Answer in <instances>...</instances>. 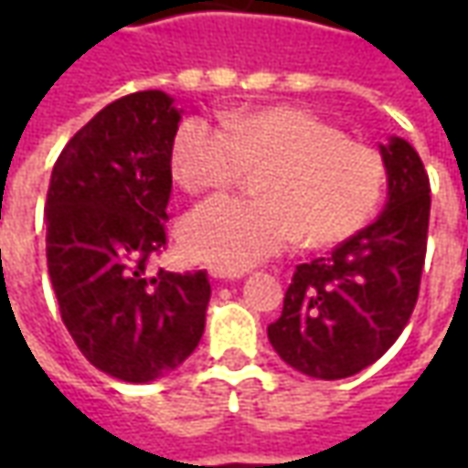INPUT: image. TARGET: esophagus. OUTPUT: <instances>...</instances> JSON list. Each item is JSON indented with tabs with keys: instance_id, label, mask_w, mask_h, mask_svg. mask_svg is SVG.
I'll return each instance as SVG.
<instances>
[{
	"instance_id": "34e87169",
	"label": "esophagus",
	"mask_w": 468,
	"mask_h": 468,
	"mask_svg": "<svg viewBox=\"0 0 468 468\" xmlns=\"http://www.w3.org/2000/svg\"><path fill=\"white\" fill-rule=\"evenodd\" d=\"M210 275L218 281H238L243 278L245 271H235V268H225V265H210Z\"/></svg>"
}]
</instances>
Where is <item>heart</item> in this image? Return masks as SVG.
<instances>
[{
    "instance_id": "obj_1",
    "label": "heart",
    "mask_w": 468,
    "mask_h": 468,
    "mask_svg": "<svg viewBox=\"0 0 468 468\" xmlns=\"http://www.w3.org/2000/svg\"><path fill=\"white\" fill-rule=\"evenodd\" d=\"M173 175L187 193H218L258 175L263 197H218L187 215L183 243L205 263L248 268L303 238L308 248L358 233L381 203L386 165L373 147L311 110L261 107L218 127L190 117L177 127Z\"/></svg>"
}]
</instances>
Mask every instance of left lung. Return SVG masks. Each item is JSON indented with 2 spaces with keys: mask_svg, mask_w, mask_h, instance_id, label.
<instances>
[{
  "mask_svg": "<svg viewBox=\"0 0 468 468\" xmlns=\"http://www.w3.org/2000/svg\"><path fill=\"white\" fill-rule=\"evenodd\" d=\"M388 175L383 213L328 258L295 268L283 314L268 325L275 353L311 378L338 381L388 351L409 324L421 285L431 187L403 137L381 144Z\"/></svg>",
  "mask_w": 468,
  "mask_h": 468,
  "instance_id": "obj_1",
  "label": "left lung"
}]
</instances>
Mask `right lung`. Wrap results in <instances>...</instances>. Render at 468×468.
I'll return each instance as SVG.
<instances>
[{
  "instance_id": "1",
  "label": "right lung",
  "mask_w": 468,
  "mask_h": 468,
  "mask_svg": "<svg viewBox=\"0 0 468 468\" xmlns=\"http://www.w3.org/2000/svg\"><path fill=\"white\" fill-rule=\"evenodd\" d=\"M180 110L160 90L120 97L65 144L47 190V268L67 331L112 378L177 368L205 331V271L147 265L167 243Z\"/></svg>"
}]
</instances>
